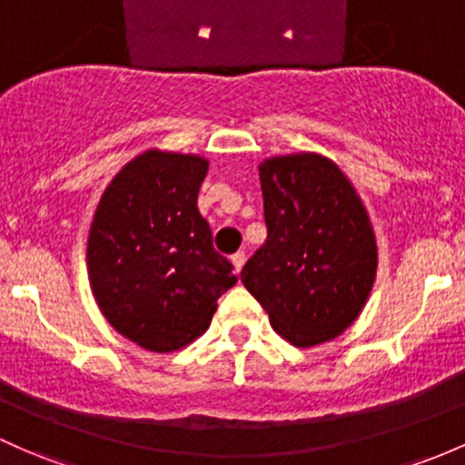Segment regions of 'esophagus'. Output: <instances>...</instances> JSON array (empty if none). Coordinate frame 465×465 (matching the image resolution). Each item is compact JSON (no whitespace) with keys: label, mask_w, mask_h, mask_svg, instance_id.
Masks as SVG:
<instances>
[{"label":"esophagus","mask_w":465,"mask_h":465,"mask_svg":"<svg viewBox=\"0 0 465 465\" xmlns=\"http://www.w3.org/2000/svg\"><path fill=\"white\" fill-rule=\"evenodd\" d=\"M231 262H232L234 271H237V272H242L243 263H246V254H243L242 251H239V252H234V254H232V257H231Z\"/></svg>","instance_id":"esophagus-1"}]
</instances>
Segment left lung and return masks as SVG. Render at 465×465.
I'll use <instances>...</instances> for the list:
<instances>
[{"mask_svg": "<svg viewBox=\"0 0 465 465\" xmlns=\"http://www.w3.org/2000/svg\"><path fill=\"white\" fill-rule=\"evenodd\" d=\"M268 239L242 271L274 332L312 348L352 326L377 277V239L351 179L319 153L259 163Z\"/></svg>", "mask_w": 465, "mask_h": 465, "instance_id": "1", "label": "left lung"}]
</instances>
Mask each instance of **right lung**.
Wrapping results in <instances>:
<instances>
[{"label": "right lung", "mask_w": 465, "mask_h": 465, "mask_svg": "<svg viewBox=\"0 0 465 465\" xmlns=\"http://www.w3.org/2000/svg\"><path fill=\"white\" fill-rule=\"evenodd\" d=\"M206 174V157L148 148L114 174L94 208L93 297L114 331L151 352L179 351L206 332L217 299L237 283L197 208Z\"/></svg>", "instance_id": "add662e5"}]
</instances>
